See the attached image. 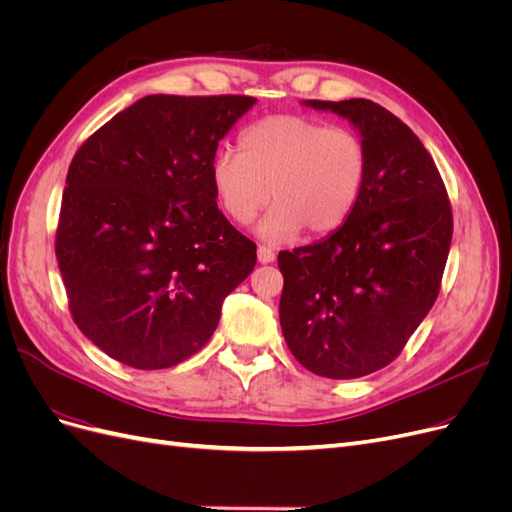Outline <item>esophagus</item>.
Returning a JSON list of instances; mask_svg holds the SVG:
<instances>
[{
    "instance_id": "obj_1",
    "label": "esophagus",
    "mask_w": 512,
    "mask_h": 512,
    "mask_svg": "<svg viewBox=\"0 0 512 512\" xmlns=\"http://www.w3.org/2000/svg\"><path fill=\"white\" fill-rule=\"evenodd\" d=\"M256 254H258V262H262V265H269V262L275 260V252L267 245H258Z\"/></svg>"
}]
</instances>
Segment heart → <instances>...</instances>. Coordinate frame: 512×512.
<instances>
[{
	"instance_id": "heart-1",
	"label": "heart",
	"mask_w": 512,
	"mask_h": 512,
	"mask_svg": "<svg viewBox=\"0 0 512 512\" xmlns=\"http://www.w3.org/2000/svg\"><path fill=\"white\" fill-rule=\"evenodd\" d=\"M239 151H220L211 183L222 209L237 224H258V237L277 243L303 228L324 235L342 226L359 203L367 177V147L348 128L297 115L267 117L247 128Z\"/></svg>"
}]
</instances>
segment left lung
I'll return each mask as SVG.
<instances>
[{"mask_svg": "<svg viewBox=\"0 0 512 512\" xmlns=\"http://www.w3.org/2000/svg\"><path fill=\"white\" fill-rule=\"evenodd\" d=\"M350 121L367 177L350 218L314 245L280 252V324L290 352L318 376L350 380L389 365L438 297L453 215L418 136L371 100H303Z\"/></svg>", "mask_w": 512, "mask_h": 512, "instance_id": "left-lung-1", "label": "left lung"}]
</instances>
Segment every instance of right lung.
Instances as JSON below:
<instances>
[{"label":"right lung","instance_id":"right-lung-1","mask_svg":"<svg viewBox=\"0 0 512 512\" xmlns=\"http://www.w3.org/2000/svg\"><path fill=\"white\" fill-rule=\"evenodd\" d=\"M250 96H145L68 168L55 254L74 322L115 361L166 369L203 348L256 245L215 203L218 143Z\"/></svg>","mask_w":512,"mask_h":512}]
</instances>
